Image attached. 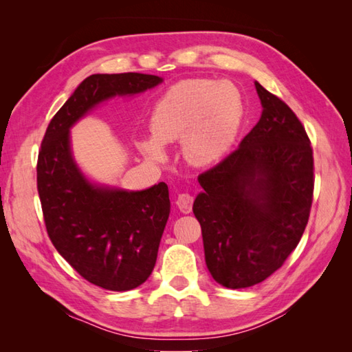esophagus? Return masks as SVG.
<instances>
[{
	"instance_id": "34e87169",
	"label": "esophagus",
	"mask_w": 352,
	"mask_h": 352,
	"mask_svg": "<svg viewBox=\"0 0 352 352\" xmlns=\"http://www.w3.org/2000/svg\"><path fill=\"white\" fill-rule=\"evenodd\" d=\"M192 204H193V197L189 195V193H180V195H178V198H177V207L180 208V212L190 213Z\"/></svg>"
}]
</instances>
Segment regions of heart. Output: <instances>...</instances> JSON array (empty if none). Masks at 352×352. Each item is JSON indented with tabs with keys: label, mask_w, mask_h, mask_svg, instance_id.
I'll list each match as a JSON object with an SVG mask.
<instances>
[{
	"label": "heart",
	"mask_w": 352,
	"mask_h": 352,
	"mask_svg": "<svg viewBox=\"0 0 352 352\" xmlns=\"http://www.w3.org/2000/svg\"><path fill=\"white\" fill-rule=\"evenodd\" d=\"M243 118V100L230 81L182 80L155 101L149 116L151 138L138 146L149 159H166L163 145L182 139L186 160L203 166L226 154Z\"/></svg>",
	"instance_id": "heart-1"
}]
</instances>
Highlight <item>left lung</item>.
Segmentation results:
<instances>
[{
  "mask_svg": "<svg viewBox=\"0 0 352 352\" xmlns=\"http://www.w3.org/2000/svg\"><path fill=\"white\" fill-rule=\"evenodd\" d=\"M261 116L236 151L198 177L193 214L214 281L243 289L266 280L300 243L309 222L313 149L286 102L254 83Z\"/></svg>",
  "mask_w": 352,
  "mask_h": 352,
  "instance_id": "8db88e82",
  "label": "left lung"
}]
</instances>
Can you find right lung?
Instances as JSON below:
<instances>
[{"label": "right lung", "mask_w": 352, "mask_h": 352, "mask_svg": "<svg viewBox=\"0 0 352 352\" xmlns=\"http://www.w3.org/2000/svg\"><path fill=\"white\" fill-rule=\"evenodd\" d=\"M148 74H94L81 81L45 133L37 159L45 227L58 254L89 283L125 292L151 275L170 203L166 183L124 190L87 180L72 157L69 130L113 96L153 89Z\"/></svg>", "instance_id": "right-lung-1"}]
</instances>
